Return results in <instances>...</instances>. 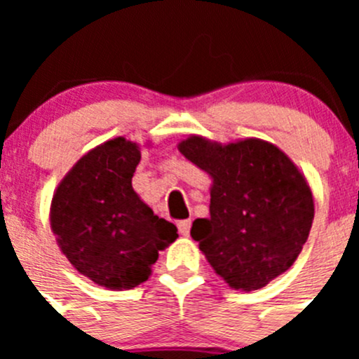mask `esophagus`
Segmentation results:
<instances>
[{
  "mask_svg": "<svg viewBox=\"0 0 359 359\" xmlns=\"http://www.w3.org/2000/svg\"><path fill=\"white\" fill-rule=\"evenodd\" d=\"M177 227H179V233L182 234V236H189L191 220H180V222L177 224Z\"/></svg>",
  "mask_w": 359,
  "mask_h": 359,
  "instance_id": "1",
  "label": "esophagus"
}]
</instances>
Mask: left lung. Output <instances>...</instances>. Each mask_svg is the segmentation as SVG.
<instances>
[{
  "label": "left lung",
  "mask_w": 359,
  "mask_h": 359,
  "mask_svg": "<svg viewBox=\"0 0 359 359\" xmlns=\"http://www.w3.org/2000/svg\"><path fill=\"white\" fill-rule=\"evenodd\" d=\"M177 147L212 179L210 217L194 220L191 236L213 271L252 292L290 269L314 219L313 191L295 163L255 137L222 144L189 135Z\"/></svg>",
  "instance_id": "1"
}]
</instances>
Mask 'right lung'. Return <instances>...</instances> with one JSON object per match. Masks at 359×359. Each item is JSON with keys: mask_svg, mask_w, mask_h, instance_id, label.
Segmentation results:
<instances>
[{"mask_svg": "<svg viewBox=\"0 0 359 359\" xmlns=\"http://www.w3.org/2000/svg\"><path fill=\"white\" fill-rule=\"evenodd\" d=\"M140 144L125 137L90 149L64 175L50 227L76 271L107 290H130L153 273L158 252L179 238L132 187Z\"/></svg>", "mask_w": 359, "mask_h": 359, "instance_id": "obj_1", "label": "right lung"}]
</instances>
